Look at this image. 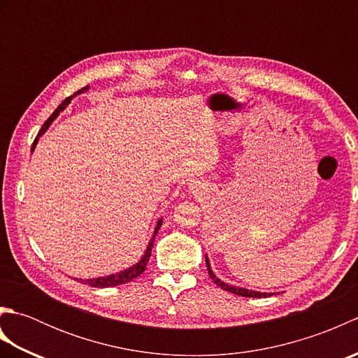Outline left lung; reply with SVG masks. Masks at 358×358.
<instances>
[{
	"mask_svg": "<svg viewBox=\"0 0 358 358\" xmlns=\"http://www.w3.org/2000/svg\"><path fill=\"white\" fill-rule=\"evenodd\" d=\"M206 268H208L209 277H210L212 280H214V283H215L218 287L224 289V291H227V292H232V294H235V295H241V296H252V299H262V296H271V295H273L272 292H257V291H250V289H246V287H238V286H232V285H229V283H224V281L220 280V278L215 275V273H214V271H212L208 255H206Z\"/></svg>",
	"mask_w": 358,
	"mask_h": 358,
	"instance_id": "left-lung-1",
	"label": "left lung"
}]
</instances>
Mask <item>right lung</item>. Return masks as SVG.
I'll list each match as a JSON object with an SVG mask.
<instances>
[{
    "label": "right lung",
    "mask_w": 358,
    "mask_h": 358,
    "mask_svg": "<svg viewBox=\"0 0 358 358\" xmlns=\"http://www.w3.org/2000/svg\"><path fill=\"white\" fill-rule=\"evenodd\" d=\"M87 89H89V86H86V87L80 89L78 92H77V94H73L72 96H67L66 100H64L62 104H59L58 108L55 109V112H53L52 115L48 118V121H45V123L43 124L41 131H40V134H38V136L43 135L45 131H48L49 126L52 124V121L55 120V118L59 115V112H63V110L67 108V104L71 103V100H72V98H73L75 95H78V94L86 92ZM38 136H36L35 141H34V144H32V150H34V149H35V146H36V143H38ZM162 224H163V218H159V220H158V223H157V226H155L154 235H152V238H150L149 245H148L146 252H144V255L141 257V260H140L138 263H135L134 266H131V268H127V269L121 271V272H117V273H110V275H108V277L86 278V280H83V278H75V280H78V281H81V283L89 285V286H92V287H110V286H118V285L127 283V281H132L134 278L140 277L141 273L144 272V269H146L148 262H149V258H150V252H152V246H154V241H155V235L158 234V229H159V227H162Z\"/></svg>",
    "instance_id": "obj_1"
}]
</instances>
